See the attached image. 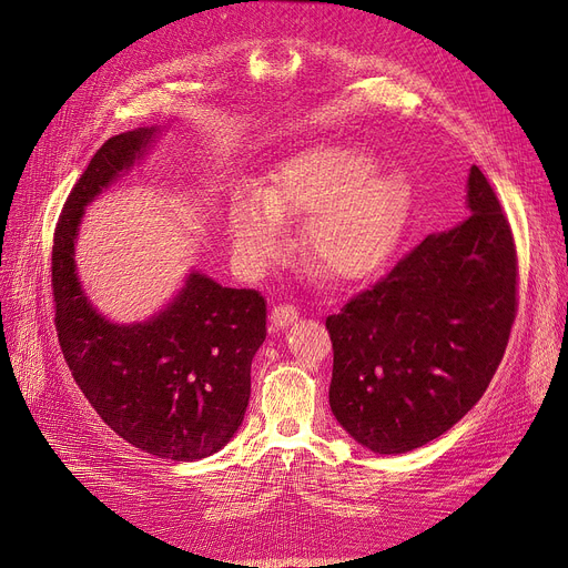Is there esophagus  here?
<instances>
[{
  "mask_svg": "<svg viewBox=\"0 0 568 568\" xmlns=\"http://www.w3.org/2000/svg\"><path fill=\"white\" fill-rule=\"evenodd\" d=\"M296 317H298V311L294 306H290V304H278V306L272 308V324L276 328L290 326Z\"/></svg>",
  "mask_w": 568,
  "mask_h": 568,
  "instance_id": "1",
  "label": "esophagus"
}]
</instances>
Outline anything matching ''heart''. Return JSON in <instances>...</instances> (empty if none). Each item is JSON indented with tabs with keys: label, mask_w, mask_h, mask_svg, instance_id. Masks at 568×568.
<instances>
[{
	"label": "heart",
	"mask_w": 568,
	"mask_h": 568,
	"mask_svg": "<svg viewBox=\"0 0 568 568\" xmlns=\"http://www.w3.org/2000/svg\"><path fill=\"white\" fill-rule=\"evenodd\" d=\"M372 158L352 148H313L272 178L267 196H240L229 212L237 257L260 270L283 253V221L308 219L301 248L328 281L372 276L390 257L408 212V186L399 175H374Z\"/></svg>",
	"instance_id": "obj_1"
}]
</instances>
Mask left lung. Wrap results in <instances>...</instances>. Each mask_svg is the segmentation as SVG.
<instances>
[{"label":"left lung","mask_w":568,"mask_h":568,"mask_svg":"<svg viewBox=\"0 0 568 568\" xmlns=\"http://www.w3.org/2000/svg\"><path fill=\"white\" fill-rule=\"evenodd\" d=\"M473 212L425 237L372 287L326 317L331 410L379 455L420 447L479 402L518 308V257L494 186L473 166Z\"/></svg>","instance_id":"left-lung-1"}]
</instances>
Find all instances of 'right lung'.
Returning a JSON list of instances; mask_svg holds the SVG:
<instances>
[{
	"mask_svg": "<svg viewBox=\"0 0 568 568\" xmlns=\"http://www.w3.org/2000/svg\"><path fill=\"white\" fill-rule=\"evenodd\" d=\"M153 132L106 139L65 199L52 246L54 326L72 379L113 432L148 455L194 462L219 452L244 420L267 298L196 272L158 317L119 326L89 304L72 257L84 205L134 164Z\"/></svg>",
	"mask_w": 568,
	"mask_h": 568,
	"instance_id": "obj_1",
	"label": "right lung"
}]
</instances>
